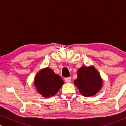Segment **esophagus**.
I'll use <instances>...</instances> for the list:
<instances>
[{"instance_id": "1", "label": "esophagus", "mask_w": 126, "mask_h": 126, "mask_svg": "<svg viewBox=\"0 0 126 126\" xmlns=\"http://www.w3.org/2000/svg\"><path fill=\"white\" fill-rule=\"evenodd\" d=\"M65 81L67 83H70L71 81V77H67V78L65 79Z\"/></svg>"}]
</instances>
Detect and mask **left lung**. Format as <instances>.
Wrapping results in <instances>:
<instances>
[{"label":"left lung","instance_id":"obj_1","mask_svg":"<svg viewBox=\"0 0 126 126\" xmlns=\"http://www.w3.org/2000/svg\"><path fill=\"white\" fill-rule=\"evenodd\" d=\"M74 83L82 95L89 97L95 95L101 90L103 80L94 66H82L77 71V78Z\"/></svg>","mask_w":126,"mask_h":126}]
</instances>
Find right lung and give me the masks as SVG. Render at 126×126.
I'll return each mask as SVG.
<instances>
[{"label":"right lung","mask_w":126,"mask_h":126,"mask_svg":"<svg viewBox=\"0 0 126 126\" xmlns=\"http://www.w3.org/2000/svg\"><path fill=\"white\" fill-rule=\"evenodd\" d=\"M38 93L45 97L53 96L63 84V79L52 69L45 68L38 72L34 80Z\"/></svg>","instance_id":"right-lung-1"}]
</instances>
